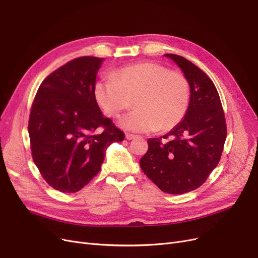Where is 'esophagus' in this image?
Wrapping results in <instances>:
<instances>
[{"instance_id": "esophagus-1", "label": "esophagus", "mask_w": 258, "mask_h": 258, "mask_svg": "<svg viewBox=\"0 0 258 258\" xmlns=\"http://www.w3.org/2000/svg\"><path fill=\"white\" fill-rule=\"evenodd\" d=\"M136 137H137V136L134 135V134H126V135H125V138H126L127 140H132V139L136 138Z\"/></svg>"}]
</instances>
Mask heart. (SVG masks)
<instances>
[{
	"label": "heart",
	"instance_id": "heart-1",
	"mask_svg": "<svg viewBox=\"0 0 258 258\" xmlns=\"http://www.w3.org/2000/svg\"><path fill=\"white\" fill-rule=\"evenodd\" d=\"M95 98L108 117H118L134 104L137 107L120 124L130 131L167 132L180 123L191 100L184 74L159 63L143 62L124 66L95 85Z\"/></svg>",
	"mask_w": 258,
	"mask_h": 258
}]
</instances>
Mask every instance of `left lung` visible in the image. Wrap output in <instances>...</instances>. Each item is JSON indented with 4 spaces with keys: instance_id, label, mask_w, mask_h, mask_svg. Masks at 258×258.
<instances>
[{
    "instance_id": "1",
    "label": "left lung",
    "mask_w": 258,
    "mask_h": 258,
    "mask_svg": "<svg viewBox=\"0 0 258 258\" xmlns=\"http://www.w3.org/2000/svg\"><path fill=\"white\" fill-rule=\"evenodd\" d=\"M165 55L187 78L191 100L184 119L175 128L163 137L148 140L149 150L140 166L162 192L184 194L204 184L217 166L227 124L219 94L208 75L181 55Z\"/></svg>"
}]
</instances>
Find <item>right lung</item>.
Returning a JSON list of instances; mask_svg holds the SVG:
<instances>
[{"label": "right lung", "mask_w": 258, "mask_h": 258, "mask_svg": "<svg viewBox=\"0 0 258 258\" xmlns=\"http://www.w3.org/2000/svg\"><path fill=\"white\" fill-rule=\"evenodd\" d=\"M102 61L84 55L59 67L43 80L30 108L33 162L44 180L62 193L80 191L101 170L108 145L125 138L96 101Z\"/></svg>", "instance_id": "1"}]
</instances>
